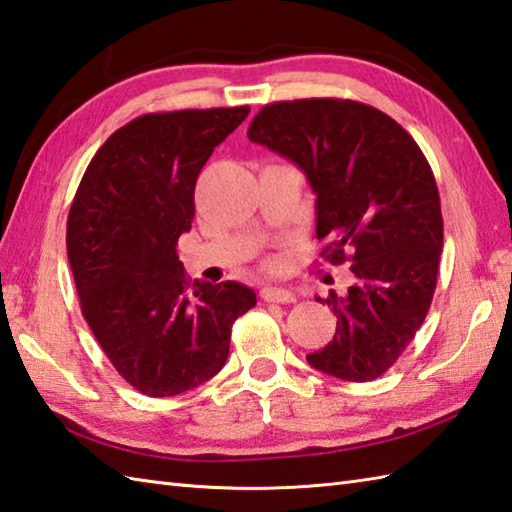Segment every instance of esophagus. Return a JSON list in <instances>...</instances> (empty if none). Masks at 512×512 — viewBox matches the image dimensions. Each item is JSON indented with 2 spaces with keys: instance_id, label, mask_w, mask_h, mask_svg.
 I'll return each instance as SVG.
<instances>
[{
  "instance_id": "34e87169",
  "label": "esophagus",
  "mask_w": 512,
  "mask_h": 512,
  "mask_svg": "<svg viewBox=\"0 0 512 512\" xmlns=\"http://www.w3.org/2000/svg\"><path fill=\"white\" fill-rule=\"evenodd\" d=\"M260 298L265 302H280V305H287V302L296 300V294L291 289L283 287H263L260 289Z\"/></svg>"
}]
</instances>
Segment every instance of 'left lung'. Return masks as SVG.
I'll return each instance as SVG.
<instances>
[{"mask_svg":"<svg viewBox=\"0 0 512 512\" xmlns=\"http://www.w3.org/2000/svg\"><path fill=\"white\" fill-rule=\"evenodd\" d=\"M247 137L305 172L316 236L329 238L320 254L331 265L349 260L356 276L347 294L325 298L336 333L307 362L347 382L380 378L415 338L435 294L444 223L429 161L389 114L349 99L269 103Z\"/></svg>","mask_w":512,"mask_h":512,"instance_id":"obj_1","label":"left lung"}]
</instances>
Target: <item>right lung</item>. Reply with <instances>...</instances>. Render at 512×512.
<instances>
[{"mask_svg":"<svg viewBox=\"0 0 512 512\" xmlns=\"http://www.w3.org/2000/svg\"><path fill=\"white\" fill-rule=\"evenodd\" d=\"M247 106L150 112L92 156L72 198L66 245L81 314L121 378L170 398L223 369L232 325L256 305L249 287L194 283L176 254L190 232L203 165Z\"/></svg>","mask_w":512,"mask_h":512,"instance_id":"1","label":"right lung"}]
</instances>
